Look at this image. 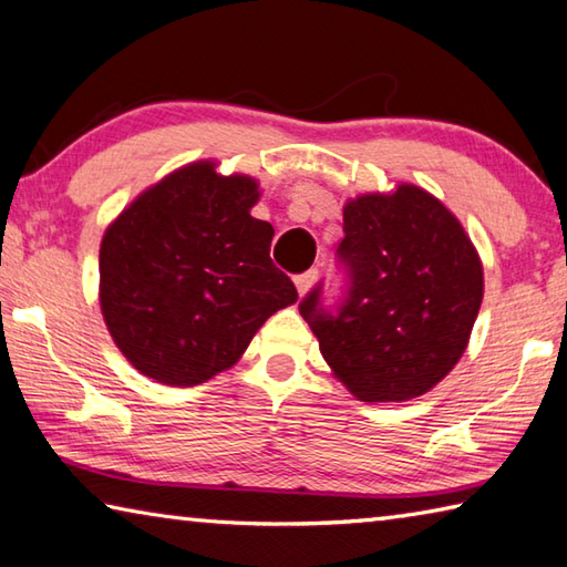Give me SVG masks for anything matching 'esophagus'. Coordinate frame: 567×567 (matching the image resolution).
<instances>
[{
	"label": "esophagus",
	"mask_w": 567,
	"mask_h": 567,
	"mask_svg": "<svg viewBox=\"0 0 567 567\" xmlns=\"http://www.w3.org/2000/svg\"><path fill=\"white\" fill-rule=\"evenodd\" d=\"M315 280H317V270H307V272L295 277V287H297V292H300V297L310 292V287L315 285Z\"/></svg>",
	"instance_id": "1"
}]
</instances>
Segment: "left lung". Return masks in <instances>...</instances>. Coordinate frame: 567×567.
I'll return each mask as SVG.
<instances>
[{"label":"left lung","instance_id":"1","mask_svg":"<svg viewBox=\"0 0 567 567\" xmlns=\"http://www.w3.org/2000/svg\"><path fill=\"white\" fill-rule=\"evenodd\" d=\"M339 257L349 292L337 315L322 287L305 297L324 362L359 401H409L466 352L483 302V265L458 218L429 190L399 183L344 205Z\"/></svg>","mask_w":567,"mask_h":567}]
</instances>
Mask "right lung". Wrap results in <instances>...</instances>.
<instances>
[{
	"mask_svg": "<svg viewBox=\"0 0 567 567\" xmlns=\"http://www.w3.org/2000/svg\"><path fill=\"white\" fill-rule=\"evenodd\" d=\"M260 183L195 161L113 220L99 252L109 334L143 377L195 386L230 369L267 317L297 302L270 260L272 225L250 215Z\"/></svg>",
	"mask_w": 567,
	"mask_h": 567,
	"instance_id": "obj_1",
	"label": "right lung"
}]
</instances>
